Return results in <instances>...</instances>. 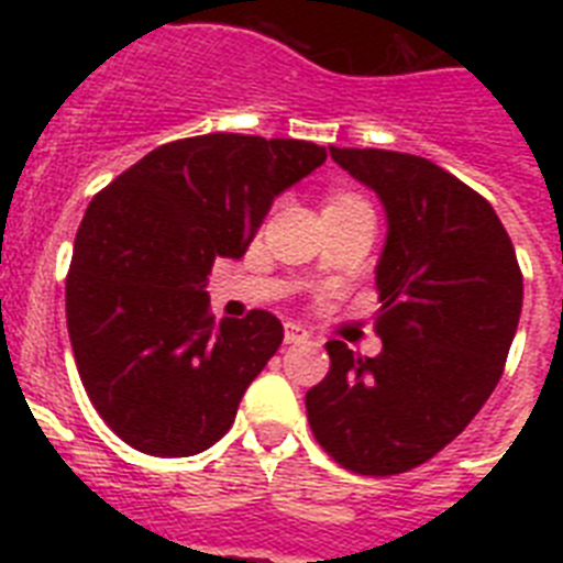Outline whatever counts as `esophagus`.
<instances>
[{
  "label": "esophagus",
  "mask_w": 563,
  "mask_h": 563,
  "mask_svg": "<svg viewBox=\"0 0 563 563\" xmlns=\"http://www.w3.org/2000/svg\"><path fill=\"white\" fill-rule=\"evenodd\" d=\"M283 339H286V344H303L309 339V330L307 327L295 324V321H289V324L283 327Z\"/></svg>",
  "instance_id": "obj_1"
}]
</instances>
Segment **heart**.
<instances>
[{"label":"heart","instance_id":"obj_1","mask_svg":"<svg viewBox=\"0 0 563 563\" xmlns=\"http://www.w3.org/2000/svg\"><path fill=\"white\" fill-rule=\"evenodd\" d=\"M333 198H339V195H333Z\"/></svg>","mask_w":563,"mask_h":563}]
</instances>
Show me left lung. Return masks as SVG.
<instances>
[{"label": "left lung", "mask_w": 563, "mask_h": 563, "mask_svg": "<svg viewBox=\"0 0 563 563\" xmlns=\"http://www.w3.org/2000/svg\"><path fill=\"white\" fill-rule=\"evenodd\" d=\"M330 154L388 212L376 265L383 351L371 360L327 342L330 371L307 391V418L342 467L397 476L462 435L497 388L523 272L494 207L432 161L383 148Z\"/></svg>", "instance_id": "1"}]
</instances>
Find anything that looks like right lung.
I'll return each instance as SVG.
<instances>
[{"instance_id":"obj_1","label":"right lung","mask_w":563,"mask_h":563,"mask_svg":"<svg viewBox=\"0 0 563 563\" xmlns=\"http://www.w3.org/2000/svg\"><path fill=\"white\" fill-rule=\"evenodd\" d=\"M327 148L203 134L148 152L90 201L66 274V327L84 391L140 453L195 455L236 418L283 342L272 312L216 324L207 277L242 256L274 195Z\"/></svg>"}]
</instances>
